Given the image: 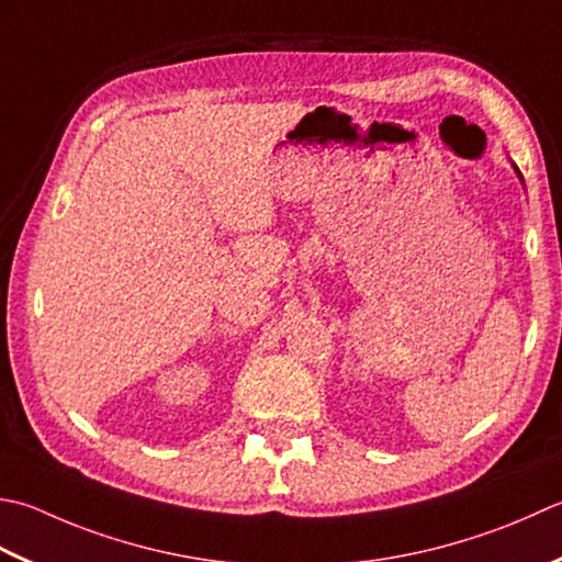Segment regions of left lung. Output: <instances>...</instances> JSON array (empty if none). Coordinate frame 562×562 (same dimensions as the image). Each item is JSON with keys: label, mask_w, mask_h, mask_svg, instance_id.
Here are the masks:
<instances>
[{"label": "left lung", "mask_w": 562, "mask_h": 562, "mask_svg": "<svg viewBox=\"0 0 562 562\" xmlns=\"http://www.w3.org/2000/svg\"><path fill=\"white\" fill-rule=\"evenodd\" d=\"M512 168H514V172H516V175H519V180L524 182V178H521V172H519V168H516V165H514V162H512Z\"/></svg>", "instance_id": "obj_1"}]
</instances>
